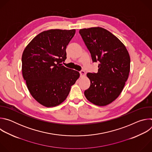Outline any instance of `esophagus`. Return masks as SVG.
<instances>
[{
    "label": "esophagus",
    "instance_id": "34e87169",
    "mask_svg": "<svg viewBox=\"0 0 152 152\" xmlns=\"http://www.w3.org/2000/svg\"><path fill=\"white\" fill-rule=\"evenodd\" d=\"M79 73H80V77H83L85 76L86 73H85V72L83 71V70H81L79 72Z\"/></svg>",
    "mask_w": 152,
    "mask_h": 152
}]
</instances>
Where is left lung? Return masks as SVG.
<instances>
[{"instance_id": "obj_1", "label": "left lung", "mask_w": 152, "mask_h": 152, "mask_svg": "<svg viewBox=\"0 0 152 152\" xmlns=\"http://www.w3.org/2000/svg\"><path fill=\"white\" fill-rule=\"evenodd\" d=\"M90 51L93 62H98V72L88 73L90 86L84 94L90 102L105 106L121 93L130 72L131 59L123 43L112 33L102 28L79 31Z\"/></svg>"}]
</instances>
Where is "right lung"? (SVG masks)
Here are the masks:
<instances>
[{"label": "right lung", "mask_w": 152, "mask_h": 152, "mask_svg": "<svg viewBox=\"0 0 152 152\" xmlns=\"http://www.w3.org/2000/svg\"><path fill=\"white\" fill-rule=\"evenodd\" d=\"M75 29H51L37 35L23 51L22 74L32 97L46 107L57 106L68 96L79 77L76 70L62 66Z\"/></svg>", "instance_id": "1"}]
</instances>
